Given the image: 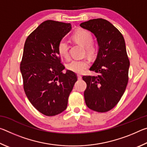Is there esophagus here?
<instances>
[{
    "label": "esophagus",
    "mask_w": 147,
    "mask_h": 147,
    "mask_svg": "<svg viewBox=\"0 0 147 147\" xmlns=\"http://www.w3.org/2000/svg\"><path fill=\"white\" fill-rule=\"evenodd\" d=\"M77 77H78V80H82V76L80 75V74H77Z\"/></svg>",
    "instance_id": "34e87169"
}]
</instances>
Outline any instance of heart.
Instances as JSON below:
<instances>
[{
    "mask_svg": "<svg viewBox=\"0 0 147 147\" xmlns=\"http://www.w3.org/2000/svg\"><path fill=\"white\" fill-rule=\"evenodd\" d=\"M73 38L77 43L86 47V53L88 54H93L95 51V47L92 44L93 41V36L90 32L84 29H78L74 32ZM69 46L68 42L62 39L58 45V51L61 56L64 58L69 57ZM89 62L87 59H73L67 64L69 71L76 73H82L89 67Z\"/></svg>",
    "mask_w": 147,
    "mask_h": 147,
    "instance_id": "obj_1",
    "label": "heart"
}]
</instances>
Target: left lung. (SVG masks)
I'll return each instance as SVG.
<instances>
[{
  "label": "left lung",
  "instance_id": "obj_1",
  "mask_svg": "<svg viewBox=\"0 0 147 147\" xmlns=\"http://www.w3.org/2000/svg\"><path fill=\"white\" fill-rule=\"evenodd\" d=\"M96 38L98 51L90 71L97 76H84L87 84L84 98L87 106L97 112L113 108L125 91L130 61L123 35L103 19H94L80 24Z\"/></svg>",
  "mask_w": 147,
  "mask_h": 147
}]
</instances>
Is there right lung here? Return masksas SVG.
I'll use <instances>...</instances> for the list:
<instances>
[{"label":"right lung","instance_id":"obj_1","mask_svg":"<svg viewBox=\"0 0 147 147\" xmlns=\"http://www.w3.org/2000/svg\"><path fill=\"white\" fill-rule=\"evenodd\" d=\"M71 30L70 23L44 21L29 35L20 65L24 92L29 101L47 116L61 113L77 81L74 72L61 63L58 45Z\"/></svg>","mask_w":147,"mask_h":147}]
</instances>
